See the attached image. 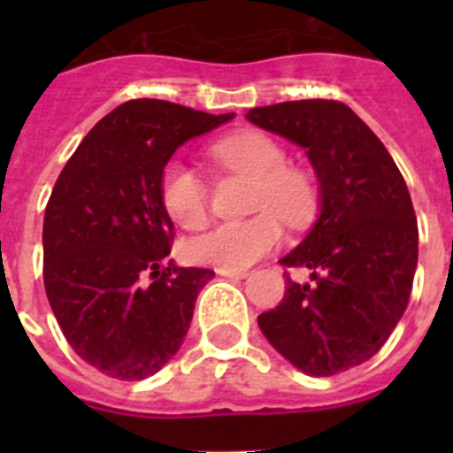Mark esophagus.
I'll use <instances>...</instances> for the list:
<instances>
[{"label": "esophagus", "mask_w": 453, "mask_h": 453, "mask_svg": "<svg viewBox=\"0 0 453 453\" xmlns=\"http://www.w3.org/2000/svg\"><path fill=\"white\" fill-rule=\"evenodd\" d=\"M219 276H226V279H242L247 276V270H218Z\"/></svg>", "instance_id": "34e87169"}]
</instances>
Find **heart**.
Returning <instances> with one entry per match:
<instances>
[{
  "label": "heart",
  "instance_id": "b5f03b06",
  "mask_svg": "<svg viewBox=\"0 0 453 453\" xmlns=\"http://www.w3.org/2000/svg\"><path fill=\"white\" fill-rule=\"evenodd\" d=\"M211 156L219 165L254 179L250 208L254 218L215 224L188 240L190 261L219 270H245L270 254L283 238L281 222L303 226L318 211V186L306 170L288 165L279 140L261 131H242L215 140ZM161 202L172 222L197 229L208 218V188L199 172L181 161L167 163L161 177Z\"/></svg>",
  "mask_w": 453,
  "mask_h": 453
}]
</instances>
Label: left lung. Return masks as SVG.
I'll return each instance as SVG.
<instances>
[{
	"instance_id": "1",
	"label": "left lung",
	"mask_w": 453,
	"mask_h": 453,
	"mask_svg": "<svg viewBox=\"0 0 453 453\" xmlns=\"http://www.w3.org/2000/svg\"><path fill=\"white\" fill-rule=\"evenodd\" d=\"M247 119L303 147L319 179V218L281 265V303L258 326L306 374L334 376L361 365L397 326L418 267V219L402 172L374 131L335 99L251 108Z\"/></svg>"
}]
</instances>
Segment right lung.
Masks as SVG:
<instances>
[{"instance_id": "obj_1", "label": "right lung", "mask_w": 453, "mask_h": 453, "mask_svg": "<svg viewBox=\"0 0 453 453\" xmlns=\"http://www.w3.org/2000/svg\"><path fill=\"white\" fill-rule=\"evenodd\" d=\"M231 118L131 99L92 127L56 179L42 224L47 299L72 349L104 374L147 379L186 338L215 272L165 261L174 229L163 167Z\"/></svg>"}]
</instances>
